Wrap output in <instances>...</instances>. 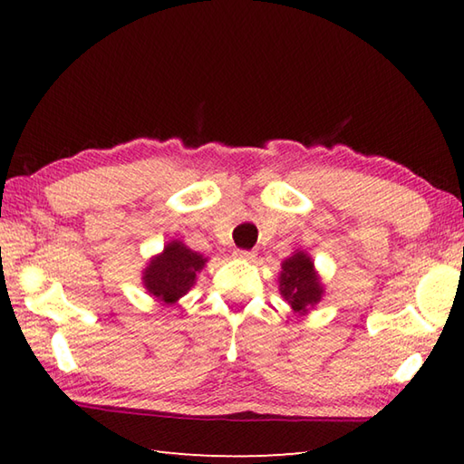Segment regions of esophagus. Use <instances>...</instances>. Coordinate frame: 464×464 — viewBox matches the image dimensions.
Instances as JSON below:
<instances>
[{
    "mask_svg": "<svg viewBox=\"0 0 464 464\" xmlns=\"http://www.w3.org/2000/svg\"><path fill=\"white\" fill-rule=\"evenodd\" d=\"M235 257L245 259V261H251V259H255V251H249V249H237V251H235Z\"/></svg>",
    "mask_w": 464,
    "mask_h": 464,
    "instance_id": "esophagus-1",
    "label": "esophagus"
}]
</instances>
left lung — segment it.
<instances>
[{"label":"left lung","instance_id":"left-lung-1","mask_svg":"<svg viewBox=\"0 0 464 464\" xmlns=\"http://www.w3.org/2000/svg\"><path fill=\"white\" fill-rule=\"evenodd\" d=\"M321 283L307 255L299 251L283 261L281 295L293 311H307V307H313L321 299Z\"/></svg>","mask_w":464,"mask_h":464}]
</instances>
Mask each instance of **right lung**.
Segmentation results:
<instances>
[{"label":"right lung","mask_w":464,"mask_h":464,"mask_svg":"<svg viewBox=\"0 0 464 464\" xmlns=\"http://www.w3.org/2000/svg\"><path fill=\"white\" fill-rule=\"evenodd\" d=\"M205 261L203 255L187 249L179 241H173L167 245L160 257L150 263L143 283L147 291L161 303H175L193 287L197 273L203 269Z\"/></svg>","instance_id":"obj_1"}]
</instances>
